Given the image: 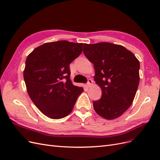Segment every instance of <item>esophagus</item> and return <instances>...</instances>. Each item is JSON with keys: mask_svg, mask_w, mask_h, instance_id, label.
I'll return each instance as SVG.
<instances>
[{"mask_svg": "<svg viewBox=\"0 0 160 160\" xmlns=\"http://www.w3.org/2000/svg\"><path fill=\"white\" fill-rule=\"evenodd\" d=\"M92 84H93V81H92L91 79H89L88 80V83H87V86L88 88H90Z\"/></svg>", "mask_w": 160, "mask_h": 160, "instance_id": "1", "label": "esophagus"}]
</instances>
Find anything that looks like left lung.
<instances>
[{"mask_svg":"<svg viewBox=\"0 0 160 160\" xmlns=\"http://www.w3.org/2000/svg\"><path fill=\"white\" fill-rule=\"evenodd\" d=\"M86 57L93 63L94 81L102 98L93 102L98 114L106 120L121 116L134 99L140 82V62L124 46L110 42L84 44Z\"/></svg>","mask_w":160,"mask_h":160,"instance_id":"1","label":"left lung"}]
</instances>
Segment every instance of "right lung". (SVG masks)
I'll return each mask as SVG.
<instances>
[{
    "instance_id": "add662e5",
    "label": "right lung",
    "mask_w": 160,
    "mask_h": 160,
    "mask_svg": "<svg viewBox=\"0 0 160 160\" xmlns=\"http://www.w3.org/2000/svg\"><path fill=\"white\" fill-rule=\"evenodd\" d=\"M82 43L66 40L47 42L27 56L23 76L28 94L39 110L51 119L72 111L84 91L70 78V64L82 53Z\"/></svg>"
}]
</instances>
